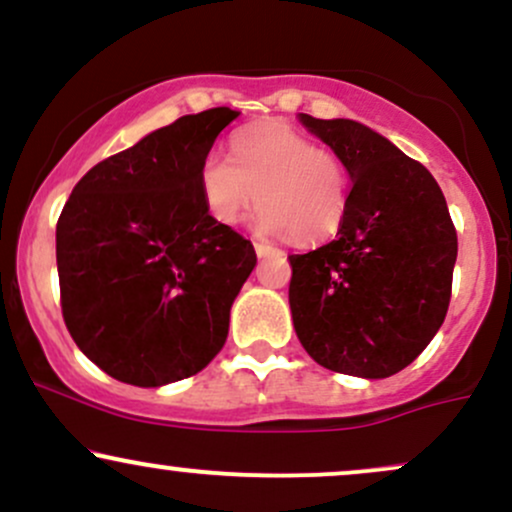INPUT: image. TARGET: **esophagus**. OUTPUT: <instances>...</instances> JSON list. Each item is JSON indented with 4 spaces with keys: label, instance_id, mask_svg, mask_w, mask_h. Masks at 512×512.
Instances as JSON below:
<instances>
[{
    "label": "esophagus",
    "instance_id": "34e87169",
    "mask_svg": "<svg viewBox=\"0 0 512 512\" xmlns=\"http://www.w3.org/2000/svg\"><path fill=\"white\" fill-rule=\"evenodd\" d=\"M255 252H257V257H274V255H281L279 250L272 248V245H267V243H255Z\"/></svg>",
    "mask_w": 512,
    "mask_h": 512
}]
</instances>
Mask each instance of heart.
Returning a JSON list of instances; mask_svg holds the SVG:
<instances>
[{
    "label": "heart",
    "mask_w": 512,
    "mask_h": 512,
    "mask_svg": "<svg viewBox=\"0 0 512 512\" xmlns=\"http://www.w3.org/2000/svg\"><path fill=\"white\" fill-rule=\"evenodd\" d=\"M199 192L211 219L223 226H236L257 199L264 233H286L293 243L310 245L342 226L349 170L334 151L317 149L284 122H262L231 139V158L204 156Z\"/></svg>",
    "instance_id": "b5f03b06"
}]
</instances>
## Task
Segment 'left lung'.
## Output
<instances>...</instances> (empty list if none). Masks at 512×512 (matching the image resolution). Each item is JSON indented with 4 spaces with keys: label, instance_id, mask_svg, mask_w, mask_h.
Masks as SVG:
<instances>
[{
    "label": "left lung",
    "instance_id": "1",
    "mask_svg": "<svg viewBox=\"0 0 512 512\" xmlns=\"http://www.w3.org/2000/svg\"><path fill=\"white\" fill-rule=\"evenodd\" d=\"M301 122L344 161L349 204L337 238L289 255L298 339L320 366L358 378L407 368L448 315L457 231L436 178L354 120Z\"/></svg>",
    "mask_w": 512,
    "mask_h": 512
}]
</instances>
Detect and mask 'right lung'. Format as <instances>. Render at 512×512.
Returning a JSON list of instances; mask_svg holds the SVG:
<instances>
[{
	"label": "right lung",
	"instance_id": "obj_1",
	"mask_svg": "<svg viewBox=\"0 0 512 512\" xmlns=\"http://www.w3.org/2000/svg\"><path fill=\"white\" fill-rule=\"evenodd\" d=\"M231 108L178 117L93 166L57 219L62 317L84 354L120 383L190 378L221 351L255 248L214 221L199 166Z\"/></svg>",
	"mask_w": 512,
	"mask_h": 512
}]
</instances>
